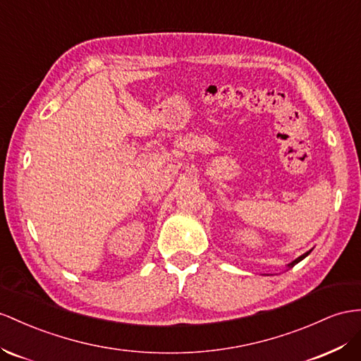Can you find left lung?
I'll return each instance as SVG.
<instances>
[{
    "instance_id": "1",
    "label": "left lung",
    "mask_w": 361,
    "mask_h": 361,
    "mask_svg": "<svg viewBox=\"0 0 361 361\" xmlns=\"http://www.w3.org/2000/svg\"><path fill=\"white\" fill-rule=\"evenodd\" d=\"M310 253H311V250H310V252H307V253H303L302 256H299V257H298V259H294L293 262H290V264H288V265H286V267H288V269H291V267H294L295 264H299V262H300L302 259H305V257H307V256H308Z\"/></svg>"
}]
</instances>
